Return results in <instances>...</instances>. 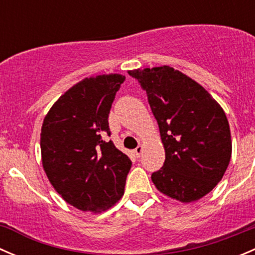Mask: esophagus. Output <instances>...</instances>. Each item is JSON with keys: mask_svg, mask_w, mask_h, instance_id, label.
<instances>
[{"mask_svg": "<svg viewBox=\"0 0 255 255\" xmlns=\"http://www.w3.org/2000/svg\"><path fill=\"white\" fill-rule=\"evenodd\" d=\"M143 153V145H138L137 148L134 149V154H135V156H137V158H139L140 156V154Z\"/></svg>", "mask_w": 255, "mask_h": 255, "instance_id": "obj_1", "label": "esophagus"}]
</instances>
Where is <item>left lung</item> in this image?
I'll return each instance as SVG.
<instances>
[{
	"instance_id": "1",
	"label": "left lung",
	"mask_w": 255,
	"mask_h": 255,
	"mask_svg": "<svg viewBox=\"0 0 255 255\" xmlns=\"http://www.w3.org/2000/svg\"><path fill=\"white\" fill-rule=\"evenodd\" d=\"M145 90L158 122L165 161L151 180L180 202L197 201L225 175L232 154L228 120L210 94L170 66L128 71Z\"/></svg>"
}]
</instances>
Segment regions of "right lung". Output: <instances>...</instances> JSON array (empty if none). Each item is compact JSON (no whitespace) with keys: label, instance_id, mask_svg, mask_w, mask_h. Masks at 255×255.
Segmentation results:
<instances>
[{"label":"right lung","instance_id":"obj_1","mask_svg":"<svg viewBox=\"0 0 255 255\" xmlns=\"http://www.w3.org/2000/svg\"><path fill=\"white\" fill-rule=\"evenodd\" d=\"M125 76L86 78L59 97L40 133L42 163L49 181L71 206L102 212L125 194L132 161L111 140L109 115Z\"/></svg>","mask_w":255,"mask_h":255}]
</instances>
